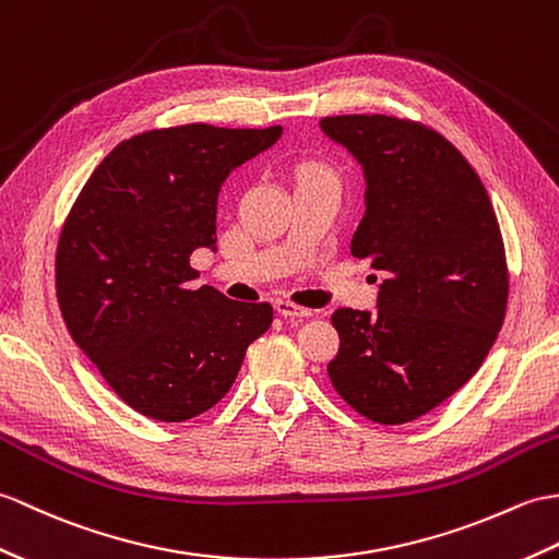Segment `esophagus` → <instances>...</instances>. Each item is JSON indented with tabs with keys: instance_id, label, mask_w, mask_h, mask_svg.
<instances>
[{
	"instance_id": "1",
	"label": "esophagus",
	"mask_w": 559,
	"mask_h": 559,
	"mask_svg": "<svg viewBox=\"0 0 559 559\" xmlns=\"http://www.w3.org/2000/svg\"><path fill=\"white\" fill-rule=\"evenodd\" d=\"M276 311L285 319H309L311 317V309L300 307V305H293L288 300H278L276 302Z\"/></svg>"
}]
</instances>
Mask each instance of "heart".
Segmentation results:
<instances>
[{
  "label": "heart",
  "mask_w": 559,
  "mask_h": 559,
  "mask_svg": "<svg viewBox=\"0 0 559 559\" xmlns=\"http://www.w3.org/2000/svg\"><path fill=\"white\" fill-rule=\"evenodd\" d=\"M302 180H333V183H335V176H333L331 168L321 166V164H311L302 171Z\"/></svg>",
  "instance_id": "1"
}]
</instances>
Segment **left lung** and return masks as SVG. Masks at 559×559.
Wrapping results in <instances>:
<instances>
[{"instance_id": "obj_1", "label": "left lung", "mask_w": 559, "mask_h": 559, "mask_svg": "<svg viewBox=\"0 0 559 559\" xmlns=\"http://www.w3.org/2000/svg\"><path fill=\"white\" fill-rule=\"evenodd\" d=\"M365 171L349 252L385 276L379 311L341 307L331 383L376 424L419 419L472 379L498 338L510 295L488 192L433 128L385 114L321 119Z\"/></svg>"}]
</instances>
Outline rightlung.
I'll return each mask as SVG.
<instances>
[{"instance_id": "obj_1", "label": "right lung", "mask_w": 559, "mask_h": 559, "mask_svg": "<svg viewBox=\"0 0 559 559\" xmlns=\"http://www.w3.org/2000/svg\"><path fill=\"white\" fill-rule=\"evenodd\" d=\"M283 128H154L119 142L87 178L57 245V300L75 345L128 407L188 421L224 397L269 302L192 290L190 254L216 242V200L233 168Z\"/></svg>"}]
</instances>
